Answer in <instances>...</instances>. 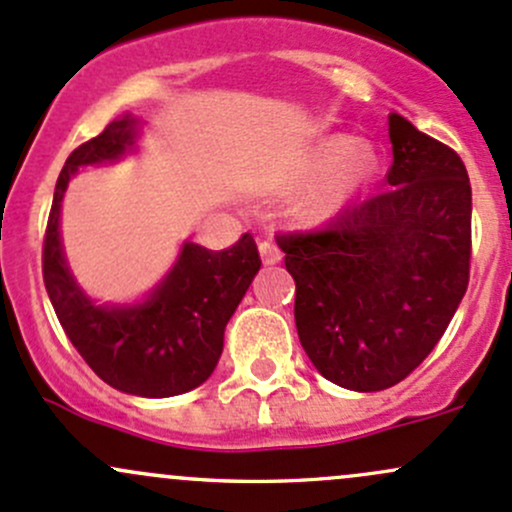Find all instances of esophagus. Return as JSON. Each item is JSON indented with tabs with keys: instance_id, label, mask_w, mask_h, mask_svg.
Listing matches in <instances>:
<instances>
[{
	"instance_id": "obj_1",
	"label": "esophagus",
	"mask_w": 512,
	"mask_h": 512,
	"mask_svg": "<svg viewBox=\"0 0 512 512\" xmlns=\"http://www.w3.org/2000/svg\"><path fill=\"white\" fill-rule=\"evenodd\" d=\"M260 255H262V262H265V265H277V262L282 260V250H279L272 240L260 242Z\"/></svg>"
}]
</instances>
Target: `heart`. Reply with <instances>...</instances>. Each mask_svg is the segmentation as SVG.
<instances>
[{
	"label": "heart",
	"instance_id": "1",
	"mask_svg": "<svg viewBox=\"0 0 512 512\" xmlns=\"http://www.w3.org/2000/svg\"><path fill=\"white\" fill-rule=\"evenodd\" d=\"M378 171L380 159L370 144H358V139L348 134L324 139L301 159L294 174L299 186L325 179L301 198L299 215L309 223L336 218L368 191Z\"/></svg>",
	"mask_w": 512,
	"mask_h": 512
}]
</instances>
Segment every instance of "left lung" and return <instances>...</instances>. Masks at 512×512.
<instances>
[{
    "mask_svg": "<svg viewBox=\"0 0 512 512\" xmlns=\"http://www.w3.org/2000/svg\"><path fill=\"white\" fill-rule=\"evenodd\" d=\"M387 191L331 225L284 233L294 321L314 368L355 392L397 385L432 353L469 287L471 184L454 149L392 112Z\"/></svg>",
    "mask_w": 512,
    "mask_h": 512,
    "instance_id": "1",
    "label": "left lung"
}]
</instances>
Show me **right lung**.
Wrapping results in <instances>:
<instances>
[{
    "instance_id": "1",
    "label": "right lung",
    "mask_w": 512,
    "mask_h": 512,
    "mask_svg": "<svg viewBox=\"0 0 512 512\" xmlns=\"http://www.w3.org/2000/svg\"><path fill=\"white\" fill-rule=\"evenodd\" d=\"M139 127L137 117H117L66 159L43 238V282L63 331L100 380L127 395L174 397L211 378L225 326L262 262L250 233L220 252L186 240L174 267L142 301L95 304L80 289L61 242L68 181L80 166L132 152Z\"/></svg>"
}]
</instances>
